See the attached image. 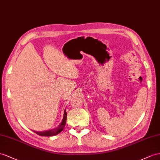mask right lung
Here are the masks:
<instances>
[{
  "mask_svg": "<svg viewBox=\"0 0 160 160\" xmlns=\"http://www.w3.org/2000/svg\"><path fill=\"white\" fill-rule=\"evenodd\" d=\"M66 119H67V113H66V111H65V109L63 120L60 123V124L57 127H56V128H54L51 129V130L41 131V132H38V131H34V130H33V131L38 135H40V136H42V137L55 136V135H57L59 133H60L61 131L63 130L65 125V123H66Z\"/></svg>",
  "mask_w": 160,
  "mask_h": 160,
  "instance_id": "1",
  "label": "right lung"
}]
</instances>
